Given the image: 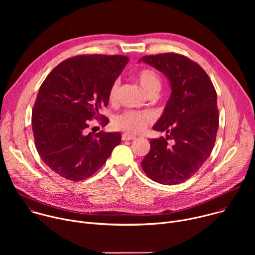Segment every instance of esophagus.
Instances as JSON below:
<instances>
[{
    "label": "esophagus",
    "instance_id": "esophagus-1",
    "mask_svg": "<svg viewBox=\"0 0 255 255\" xmlns=\"http://www.w3.org/2000/svg\"><path fill=\"white\" fill-rule=\"evenodd\" d=\"M136 137L135 136H133V135H130V134H123L122 135V140L123 141H130V140H133V139H135Z\"/></svg>",
    "mask_w": 255,
    "mask_h": 255
}]
</instances>
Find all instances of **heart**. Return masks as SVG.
Instances as JSON below:
<instances>
[{
  "instance_id": "obj_1",
  "label": "heart",
  "mask_w": 255,
  "mask_h": 255,
  "mask_svg": "<svg viewBox=\"0 0 255 255\" xmlns=\"http://www.w3.org/2000/svg\"><path fill=\"white\" fill-rule=\"evenodd\" d=\"M137 80L148 96L151 94H158L161 89V79L157 72L152 68H143L137 74ZM120 83L115 81L109 91V99L114 101L119 91ZM152 122V117L146 112L126 111L120 115H117L113 119V126L130 134H136L146 128Z\"/></svg>"
}]
</instances>
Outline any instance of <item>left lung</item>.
Segmentation results:
<instances>
[{
    "label": "left lung",
    "instance_id": "1",
    "mask_svg": "<svg viewBox=\"0 0 255 255\" xmlns=\"http://www.w3.org/2000/svg\"><path fill=\"white\" fill-rule=\"evenodd\" d=\"M140 60L161 71L171 87L164 111L153 126L166 132V137L150 140L141 166L156 183L177 185L193 176L214 148L219 127L217 93L206 71L185 55L169 52Z\"/></svg>",
    "mask_w": 255,
    "mask_h": 255
}]
</instances>
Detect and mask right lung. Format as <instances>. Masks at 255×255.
I'll list each match as a JSON object with an SVG mask.
<instances>
[{"mask_svg":"<svg viewBox=\"0 0 255 255\" xmlns=\"http://www.w3.org/2000/svg\"><path fill=\"white\" fill-rule=\"evenodd\" d=\"M129 58L87 54L70 57L42 83L32 110L35 146L44 163L58 175L80 181L92 176L120 144L119 132H90L92 119L109 103V91Z\"/></svg>","mask_w":255,"mask_h":255,"instance_id":"obj_1","label":"right lung"}]
</instances>
